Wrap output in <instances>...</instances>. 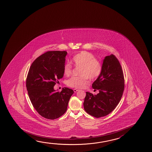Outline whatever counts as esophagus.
<instances>
[{
	"label": "esophagus",
	"mask_w": 152,
	"mask_h": 152,
	"mask_svg": "<svg viewBox=\"0 0 152 152\" xmlns=\"http://www.w3.org/2000/svg\"><path fill=\"white\" fill-rule=\"evenodd\" d=\"M78 91H79V89H74V91L75 93H76V92Z\"/></svg>",
	"instance_id": "obj_1"
}]
</instances>
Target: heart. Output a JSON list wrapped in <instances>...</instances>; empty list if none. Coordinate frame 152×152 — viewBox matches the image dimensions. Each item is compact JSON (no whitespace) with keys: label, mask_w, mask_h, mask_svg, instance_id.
<instances>
[{"label":"heart","mask_w":152,"mask_h":152,"mask_svg":"<svg viewBox=\"0 0 152 152\" xmlns=\"http://www.w3.org/2000/svg\"><path fill=\"white\" fill-rule=\"evenodd\" d=\"M71 63L76 67H80V76L72 77L68 80L66 84L68 86L75 88H83L88 84V77L94 79L98 77L102 70L100 61L95 59L93 54L82 51L75 55L71 60ZM72 67L69 64H66L64 67V73L66 76L71 75Z\"/></svg>","instance_id":"obj_1"}]
</instances>
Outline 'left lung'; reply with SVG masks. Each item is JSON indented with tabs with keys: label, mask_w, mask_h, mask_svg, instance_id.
I'll list each match as a JSON object with an SVG mask.
<instances>
[{
	"label": "left lung",
	"mask_w": 152,
	"mask_h": 152,
	"mask_svg": "<svg viewBox=\"0 0 152 152\" xmlns=\"http://www.w3.org/2000/svg\"><path fill=\"white\" fill-rule=\"evenodd\" d=\"M99 93L86 92L84 102V110L96 118L112 112L121 99L124 89V78L121 66L115 56H105L101 74L92 84Z\"/></svg>",
	"instance_id": "8db88e82"
}]
</instances>
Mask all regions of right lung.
Returning a JSON list of instances; mask_svg holds the SVG:
<instances>
[{"mask_svg": "<svg viewBox=\"0 0 152 152\" xmlns=\"http://www.w3.org/2000/svg\"><path fill=\"white\" fill-rule=\"evenodd\" d=\"M66 51H47L33 62L26 80V87L31 103L42 117L58 118L66 112L71 89L64 87L61 92L54 87L64 76Z\"/></svg>", "mask_w": 152, "mask_h": 152, "instance_id": "1", "label": "right lung"}]
</instances>
